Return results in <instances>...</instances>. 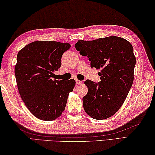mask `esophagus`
<instances>
[{
	"label": "esophagus",
	"mask_w": 155,
	"mask_h": 155,
	"mask_svg": "<svg viewBox=\"0 0 155 155\" xmlns=\"http://www.w3.org/2000/svg\"><path fill=\"white\" fill-rule=\"evenodd\" d=\"M75 81H76V83L78 84L82 83V81H79V80H78V79H76Z\"/></svg>",
	"instance_id": "1"
}]
</instances>
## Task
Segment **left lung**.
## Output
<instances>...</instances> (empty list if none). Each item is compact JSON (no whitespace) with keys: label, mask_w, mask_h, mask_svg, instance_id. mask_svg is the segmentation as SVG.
I'll list each match as a JSON object with an SVG mask.
<instances>
[{"label":"left lung","mask_w":155,"mask_h":155,"mask_svg":"<svg viewBox=\"0 0 155 155\" xmlns=\"http://www.w3.org/2000/svg\"><path fill=\"white\" fill-rule=\"evenodd\" d=\"M75 48L91 61V68L101 70V81L87 80L88 93L83 98L84 111L94 119L113 116L126 99L134 81L136 57L126 39L116 36L93 41H78Z\"/></svg>","instance_id":"8db88e82"}]
</instances>
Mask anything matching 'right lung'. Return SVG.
Instances as JSON below:
<instances>
[{
    "mask_svg": "<svg viewBox=\"0 0 155 155\" xmlns=\"http://www.w3.org/2000/svg\"><path fill=\"white\" fill-rule=\"evenodd\" d=\"M71 45L37 41L18 52L15 73L19 94L29 111L38 119L51 121L63 113L76 82L53 80L61 57Z\"/></svg>",
    "mask_w": 155,
    "mask_h": 155,
    "instance_id": "obj_1",
    "label": "right lung"
}]
</instances>
